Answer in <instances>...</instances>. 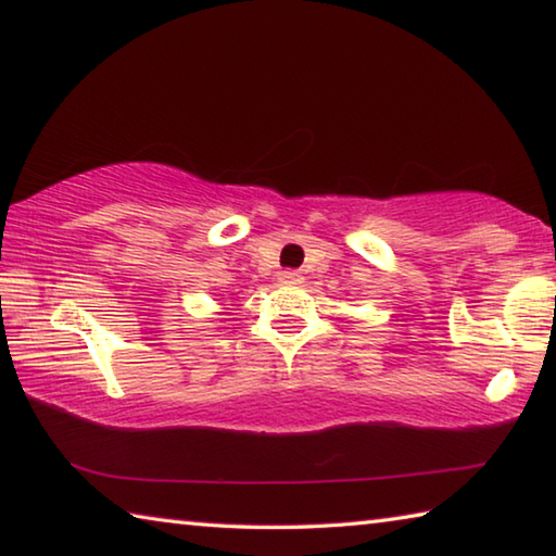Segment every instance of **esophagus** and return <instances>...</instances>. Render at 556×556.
<instances>
[{"label": "esophagus", "instance_id": "34e87169", "mask_svg": "<svg viewBox=\"0 0 556 556\" xmlns=\"http://www.w3.org/2000/svg\"><path fill=\"white\" fill-rule=\"evenodd\" d=\"M279 281L289 287H299L301 281H304V277H301V271H296V269H285V271H279Z\"/></svg>", "mask_w": 556, "mask_h": 556}]
</instances>
